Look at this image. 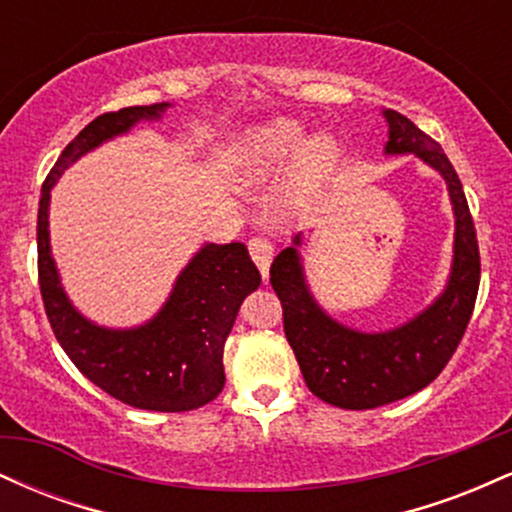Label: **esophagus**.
<instances>
[{
  "label": "esophagus",
  "instance_id": "obj_1",
  "mask_svg": "<svg viewBox=\"0 0 512 512\" xmlns=\"http://www.w3.org/2000/svg\"><path fill=\"white\" fill-rule=\"evenodd\" d=\"M248 250H250V257H252V260H255V264H257V269H260L264 279H267V276H269V264H272V257H274L272 243H269L267 238L255 236V238H252L250 243H248Z\"/></svg>",
  "mask_w": 512,
  "mask_h": 512
}]
</instances>
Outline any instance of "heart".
Here are the masks:
<instances>
[{
    "label": "heart",
    "mask_w": 512,
    "mask_h": 512,
    "mask_svg": "<svg viewBox=\"0 0 512 512\" xmlns=\"http://www.w3.org/2000/svg\"><path fill=\"white\" fill-rule=\"evenodd\" d=\"M337 146L330 137H313L305 142L303 127L296 122H274V125L250 134L240 156L245 180L267 182L286 173L298 161L303 180H313L332 163Z\"/></svg>",
    "instance_id": "1"
}]
</instances>
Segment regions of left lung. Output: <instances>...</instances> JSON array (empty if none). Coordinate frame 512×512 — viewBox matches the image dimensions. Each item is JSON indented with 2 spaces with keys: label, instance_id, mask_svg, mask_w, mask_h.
I'll list each match as a JSON object with an SVG mask.
<instances>
[{
  "label": "left lung",
  "instance_id": "1",
  "mask_svg": "<svg viewBox=\"0 0 512 512\" xmlns=\"http://www.w3.org/2000/svg\"><path fill=\"white\" fill-rule=\"evenodd\" d=\"M390 139L385 154H414L443 175L455 211V255L448 286L424 313L387 332H358L332 320L305 284L298 255L301 233L281 250L269 281L284 308V332L305 378L322 402L342 409H375L424 390L438 378L467 330L479 291V245L467 197L436 139L397 110H383Z\"/></svg>",
  "mask_w": 512,
  "mask_h": 512
}]
</instances>
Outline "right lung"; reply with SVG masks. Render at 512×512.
<instances>
[{
	"label": "right lung",
	"mask_w": 512,
	"mask_h": 512,
	"mask_svg": "<svg viewBox=\"0 0 512 512\" xmlns=\"http://www.w3.org/2000/svg\"><path fill=\"white\" fill-rule=\"evenodd\" d=\"M170 103L103 113L67 144L40 190L38 279L57 342L93 385L137 409L190 411L219 397L226 383L223 344L240 303L262 276L243 243H207L182 269L163 308L146 325L108 330L69 303L50 255V190L81 156L137 122L158 120Z\"/></svg>",
	"instance_id": "right-lung-1"
}]
</instances>
